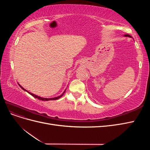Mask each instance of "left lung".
<instances>
[{"label":"left lung","instance_id":"1","mask_svg":"<svg viewBox=\"0 0 150 150\" xmlns=\"http://www.w3.org/2000/svg\"><path fill=\"white\" fill-rule=\"evenodd\" d=\"M124 36H125V37H129V38H132V37H131V35H128V34H125Z\"/></svg>","mask_w":150,"mask_h":150}]
</instances>
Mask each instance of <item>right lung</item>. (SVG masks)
I'll use <instances>...</instances> for the list:
<instances>
[{
	"label": "right lung",
	"mask_w": 150,
	"mask_h": 150,
	"mask_svg": "<svg viewBox=\"0 0 150 150\" xmlns=\"http://www.w3.org/2000/svg\"><path fill=\"white\" fill-rule=\"evenodd\" d=\"M18 84H19V86H20V87L23 89V90H24L25 91H26V92H28L29 94H30V95H32V96H33V97H34L35 98H38V99H40V100H42V101H49V100H56V99H58L59 98H60L63 94H64V93H65V91H66V90L64 91V93H63L61 95H60V96H57V97H55V98H42V97H40V96H37V95H35V94H33V93H30V92H29V91H27L26 89H25L24 88H23V87H22V86L18 83Z\"/></svg>",
	"instance_id": "obj_1"
}]
</instances>
